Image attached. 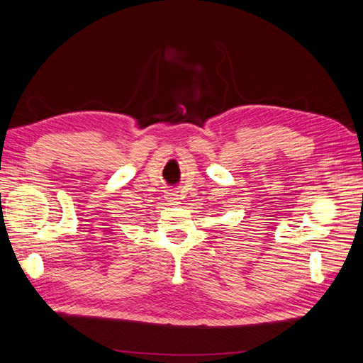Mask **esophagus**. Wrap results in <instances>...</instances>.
Instances as JSON below:
<instances>
[{"instance_id":"obj_1","label":"esophagus","mask_w":363,"mask_h":363,"mask_svg":"<svg viewBox=\"0 0 363 363\" xmlns=\"http://www.w3.org/2000/svg\"><path fill=\"white\" fill-rule=\"evenodd\" d=\"M166 199H167V203L169 205H174V206L175 205H180V197L177 196V194H169Z\"/></svg>"}]
</instances>
